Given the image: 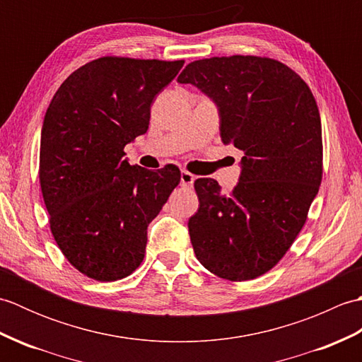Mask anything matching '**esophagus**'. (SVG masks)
Returning a JSON list of instances; mask_svg holds the SVG:
<instances>
[{"instance_id":"esophagus-1","label":"esophagus","mask_w":362,"mask_h":362,"mask_svg":"<svg viewBox=\"0 0 362 362\" xmlns=\"http://www.w3.org/2000/svg\"><path fill=\"white\" fill-rule=\"evenodd\" d=\"M196 180V175H193L188 171H182L180 174V185L182 187H187V188H191L193 187V183Z\"/></svg>"}]
</instances>
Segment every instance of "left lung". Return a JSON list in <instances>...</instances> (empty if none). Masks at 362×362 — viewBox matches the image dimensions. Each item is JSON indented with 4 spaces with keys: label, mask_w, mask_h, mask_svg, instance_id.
I'll return each mask as SVG.
<instances>
[{
    "label": "left lung",
    "mask_w": 362,
    "mask_h": 362,
    "mask_svg": "<svg viewBox=\"0 0 362 362\" xmlns=\"http://www.w3.org/2000/svg\"><path fill=\"white\" fill-rule=\"evenodd\" d=\"M177 82L216 104L222 143L244 152L230 194L213 179L194 182L199 210L188 228L196 257L221 279H257L288 252L320 187L316 99L289 66L257 56L196 60Z\"/></svg>",
    "instance_id": "left-lung-1"
}]
</instances>
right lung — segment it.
Listing matches in <instances>:
<instances>
[{
    "label": "right lung",
    "mask_w": 362,
    "mask_h": 362,
    "mask_svg": "<svg viewBox=\"0 0 362 362\" xmlns=\"http://www.w3.org/2000/svg\"><path fill=\"white\" fill-rule=\"evenodd\" d=\"M183 60L101 57L71 73L46 110L40 187L54 240L83 275L115 281L144 258L148 226L180 171L130 166L124 146L148 132L151 105Z\"/></svg>",
    "instance_id": "right-lung-1"
}]
</instances>
